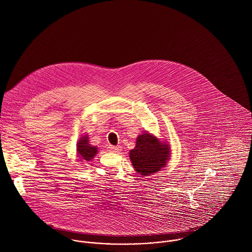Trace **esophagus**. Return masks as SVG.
<instances>
[{
  "label": "esophagus",
  "instance_id": "esophagus-1",
  "mask_svg": "<svg viewBox=\"0 0 252 252\" xmlns=\"http://www.w3.org/2000/svg\"><path fill=\"white\" fill-rule=\"evenodd\" d=\"M109 150L111 151V152H115V153H118V152H120L121 150H122V147L121 146H114V145H109Z\"/></svg>",
  "mask_w": 252,
  "mask_h": 252
}]
</instances>
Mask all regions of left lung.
Here are the masks:
<instances>
[{
	"label": "left lung",
	"instance_id": "8db88e82",
	"mask_svg": "<svg viewBox=\"0 0 252 252\" xmlns=\"http://www.w3.org/2000/svg\"><path fill=\"white\" fill-rule=\"evenodd\" d=\"M171 150L167 143L161 142L150 133L138 135L134 149L130 150L129 158L134 170L141 176L159 172L167 164Z\"/></svg>",
	"mask_w": 252,
	"mask_h": 252
}]
</instances>
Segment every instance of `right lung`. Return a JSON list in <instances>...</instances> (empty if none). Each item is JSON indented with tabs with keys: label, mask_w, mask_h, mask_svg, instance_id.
I'll list each match as a JSON object with an SVG mask.
<instances>
[{
	"label": "right lung",
	"mask_w": 252,
	"mask_h": 252,
	"mask_svg": "<svg viewBox=\"0 0 252 252\" xmlns=\"http://www.w3.org/2000/svg\"><path fill=\"white\" fill-rule=\"evenodd\" d=\"M88 141V136L84 135L78 140L76 144L77 156L80 160L91 161V159L94 158V156L97 154V147L90 145Z\"/></svg>",
	"instance_id": "right-lung-1"
}]
</instances>
